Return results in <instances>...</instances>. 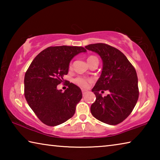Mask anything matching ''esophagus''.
<instances>
[{
	"label": "esophagus",
	"instance_id": "34e87169",
	"mask_svg": "<svg viewBox=\"0 0 160 160\" xmlns=\"http://www.w3.org/2000/svg\"><path fill=\"white\" fill-rule=\"evenodd\" d=\"M88 90H82V95H83V96H85V94H88Z\"/></svg>",
	"mask_w": 160,
	"mask_h": 160
}]
</instances>
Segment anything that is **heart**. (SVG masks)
<instances>
[{"instance_id":"1","label":"heart","mask_w":160,"mask_h":160,"mask_svg":"<svg viewBox=\"0 0 160 160\" xmlns=\"http://www.w3.org/2000/svg\"><path fill=\"white\" fill-rule=\"evenodd\" d=\"M95 58H97L94 56H90L88 58V60L87 61H88V63H89L91 61H92L93 59H95ZM69 68L70 69L72 68V63H70ZM73 81H74V82L76 84V85H78V86H80V88H88V86H89V85H90V79H88V78H82V77L75 78L73 80Z\"/></svg>"}]
</instances>
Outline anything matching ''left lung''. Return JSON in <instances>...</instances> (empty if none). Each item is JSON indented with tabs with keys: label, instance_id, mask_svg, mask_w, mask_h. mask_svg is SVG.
<instances>
[{
	"label": "left lung",
	"instance_id": "left-lung-1",
	"mask_svg": "<svg viewBox=\"0 0 160 160\" xmlns=\"http://www.w3.org/2000/svg\"><path fill=\"white\" fill-rule=\"evenodd\" d=\"M102 60V74L92 88L96 100L90 111L94 118L109 125H117L131 114L138 99L136 71L126 56L111 46L98 43L85 46ZM110 94L102 98L99 91Z\"/></svg>",
	"mask_w": 160,
	"mask_h": 160
}]
</instances>
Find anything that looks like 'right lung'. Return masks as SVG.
Wrapping results in <instances>:
<instances>
[{"label": "right lung", "instance_id": "add662e5", "mask_svg": "<svg viewBox=\"0 0 160 160\" xmlns=\"http://www.w3.org/2000/svg\"><path fill=\"white\" fill-rule=\"evenodd\" d=\"M87 50L82 47H48L40 52L27 70L24 84L29 106L42 123L56 126L66 122L75 112L82 97L80 88L68 82L63 92L57 85L64 82L69 63L75 56Z\"/></svg>", "mask_w": 160, "mask_h": 160}]
</instances>
